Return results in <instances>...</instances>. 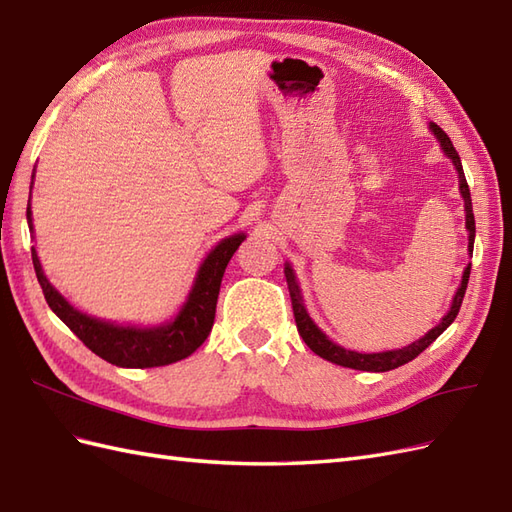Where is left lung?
<instances>
[{
  "label": "left lung",
  "instance_id": "8db88e82",
  "mask_svg": "<svg viewBox=\"0 0 512 512\" xmlns=\"http://www.w3.org/2000/svg\"><path fill=\"white\" fill-rule=\"evenodd\" d=\"M430 131L437 136V140L441 142L443 153L450 157L454 168H456V173H458V188H461V196L465 201V227H467V233H469V255H471V253H474L476 220H474V209H471V194H469V186H467V179H465V173H463L461 157H458L452 140L448 138V134H445V131L439 125L430 123ZM469 270H471V264L463 272L461 287H458L454 298H452V307L448 311V316H443V320L435 326V329H430L422 339H417V342H413L409 346L398 348V350H387V352H372V355H363V352H357V350H346L342 346H337L335 342H331V339L318 329L316 322L309 318V313H307L305 303H303V294H300V287H298V281H296V274H294L290 264H285V279H287V290H290V298H292L296 329H298L300 337L305 339V344L313 352H316L318 357L331 361L335 365H342V368L363 370V372H389V370L400 368V365H404V363L413 361L419 355V352H424L454 322V318L458 316V309H461V305H463V296H465L467 281H469Z\"/></svg>",
  "mask_w": 512,
  "mask_h": 512
}]
</instances>
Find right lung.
I'll list each match as a JSON object with an SVG mask.
<instances>
[{
    "mask_svg": "<svg viewBox=\"0 0 512 512\" xmlns=\"http://www.w3.org/2000/svg\"><path fill=\"white\" fill-rule=\"evenodd\" d=\"M28 225L32 231L30 205ZM244 240V233H235L231 238L218 242V246L212 248V253L203 259L199 272H196L188 300L183 303L177 318L173 322L151 326V329L119 326L86 316V313L71 307L69 300L47 281L41 268V261H38L36 248H32V264L51 311H54L97 357L106 359L112 365H119V368H160V365L177 363L190 357L207 339L216 318V303L222 274H225L229 259L238 251V246Z\"/></svg>",
    "mask_w": 512,
    "mask_h": 512,
    "instance_id": "obj_1",
    "label": "right lung"
}]
</instances>
